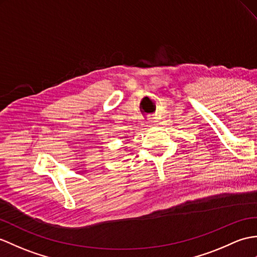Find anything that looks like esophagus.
Instances as JSON below:
<instances>
[{"mask_svg":"<svg viewBox=\"0 0 257 257\" xmlns=\"http://www.w3.org/2000/svg\"><path fill=\"white\" fill-rule=\"evenodd\" d=\"M156 120H154L153 118H149V120H148V126L149 127H151V126H154V124H156Z\"/></svg>","mask_w":257,"mask_h":257,"instance_id":"esophagus-1","label":"esophagus"}]
</instances>
